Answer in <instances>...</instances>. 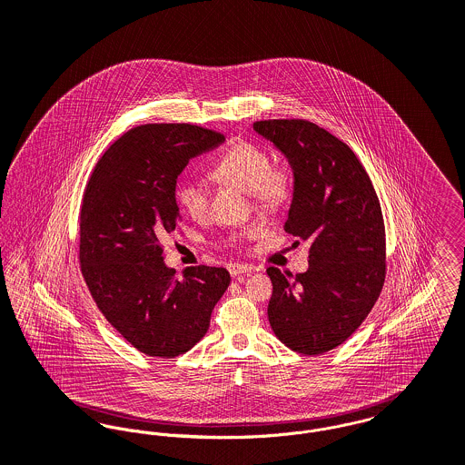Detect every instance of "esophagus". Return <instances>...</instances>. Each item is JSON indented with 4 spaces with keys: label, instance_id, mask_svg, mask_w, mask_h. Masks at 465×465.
I'll use <instances>...</instances> for the list:
<instances>
[{
    "label": "esophagus",
    "instance_id": "obj_1",
    "mask_svg": "<svg viewBox=\"0 0 465 465\" xmlns=\"http://www.w3.org/2000/svg\"><path fill=\"white\" fill-rule=\"evenodd\" d=\"M228 272L230 275L233 277V279H237V277H242L244 273L251 272V267H246V265H228Z\"/></svg>",
    "mask_w": 465,
    "mask_h": 465
}]
</instances>
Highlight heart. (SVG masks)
<instances>
[{
	"mask_svg": "<svg viewBox=\"0 0 465 465\" xmlns=\"http://www.w3.org/2000/svg\"><path fill=\"white\" fill-rule=\"evenodd\" d=\"M213 175L221 184L249 193L252 207L263 214L282 213L295 193L293 172L288 166H272L271 154L252 142L232 145L213 166ZM177 200L193 219H203L209 214L211 192L200 181L188 179L181 183ZM254 233L256 230L249 228L233 235V241Z\"/></svg>",
	"mask_w": 465,
	"mask_h": 465,
	"instance_id": "heart-1",
	"label": "heart"
}]
</instances>
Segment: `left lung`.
Returning <instances> with one entry per match:
<instances>
[{"label":"left lung","instance_id":"1","mask_svg":"<svg viewBox=\"0 0 465 465\" xmlns=\"http://www.w3.org/2000/svg\"><path fill=\"white\" fill-rule=\"evenodd\" d=\"M254 130L288 158L295 193L284 230L311 241L307 272L269 267V322L275 337L302 355L342 344L380 299L386 235L372 181L355 153L305 119L256 121Z\"/></svg>","mask_w":465,"mask_h":465}]
</instances>
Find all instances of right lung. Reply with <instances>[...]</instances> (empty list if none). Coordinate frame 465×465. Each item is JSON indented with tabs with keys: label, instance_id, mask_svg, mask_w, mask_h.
Listing matches in <instances>:
<instances>
[{
	"label": "right lung",
	"instance_id": "1",
	"mask_svg": "<svg viewBox=\"0 0 465 465\" xmlns=\"http://www.w3.org/2000/svg\"><path fill=\"white\" fill-rule=\"evenodd\" d=\"M224 140L188 123H154L117 138L94 166L81 203L79 262L100 312L140 353L175 358L207 333L230 284L221 267L179 279L163 241L179 224L175 184L188 162Z\"/></svg>",
	"mask_w": 465,
	"mask_h": 465
}]
</instances>
